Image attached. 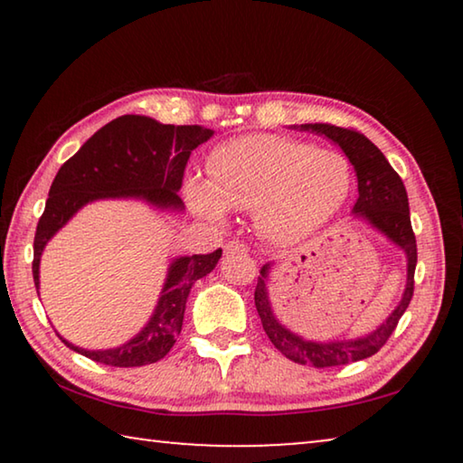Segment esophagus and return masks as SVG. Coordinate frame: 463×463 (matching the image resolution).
<instances>
[{
	"mask_svg": "<svg viewBox=\"0 0 463 463\" xmlns=\"http://www.w3.org/2000/svg\"><path fill=\"white\" fill-rule=\"evenodd\" d=\"M224 253L226 255H232V253H247V247L242 245V242H239V241H229V242H224Z\"/></svg>",
	"mask_w": 463,
	"mask_h": 463,
	"instance_id": "esophagus-1",
	"label": "esophagus"
}]
</instances>
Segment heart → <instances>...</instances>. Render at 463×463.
Returning <instances> with one entry per match:
<instances>
[{
    "mask_svg": "<svg viewBox=\"0 0 463 463\" xmlns=\"http://www.w3.org/2000/svg\"><path fill=\"white\" fill-rule=\"evenodd\" d=\"M208 182L192 177L185 194L195 213L221 221L231 210L253 208L265 239L278 245L318 231L349 194L341 155L279 135H247L216 146Z\"/></svg>",
    "mask_w": 463,
    "mask_h": 463,
    "instance_id": "obj_1",
    "label": "heart"
}]
</instances>
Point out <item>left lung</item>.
Instances as JSON below:
<instances>
[{"mask_svg": "<svg viewBox=\"0 0 463 463\" xmlns=\"http://www.w3.org/2000/svg\"><path fill=\"white\" fill-rule=\"evenodd\" d=\"M300 130H312L317 135L331 138L341 151L347 155L357 175V202L354 214L370 222L373 229L401 247L406 255V288L402 300L392 310L386 323L380 325L373 333L349 341H308L302 339L279 323L273 315L269 292H268V273L269 263L261 268V276L257 278L255 288V307L260 312L263 331L268 333L269 341L276 345L288 359L296 364L312 367H335L359 362V359L372 357L386 345L390 335L394 333L398 320L402 318L404 310L409 308L414 292V268H417V239H414L409 210V195L401 175L396 174L386 156L375 146L370 138L354 128H341L333 124H302Z\"/></svg>", "mask_w": 463, "mask_h": 463, "instance_id": "8db88e82", "label": "left lung"}]
</instances>
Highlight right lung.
I'll use <instances>...</instances> for the list:
<instances>
[{
	"label": "right lung",
	"mask_w": 463,
	"mask_h": 463,
	"mask_svg": "<svg viewBox=\"0 0 463 463\" xmlns=\"http://www.w3.org/2000/svg\"><path fill=\"white\" fill-rule=\"evenodd\" d=\"M214 132L198 124H161L146 116L127 114L101 127L71 159L65 161L51 185L44 213L34 234L33 276L38 289V268L44 245L69 222L77 210L93 200L138 198L161 210H184L177 192L192 151ZM222 249L208 255L179 257L169 265L165 286L146 326L135 339L116 349L88 351L61 341L93 362L112 367H138L159 362L182 333L185 302L195 279L208 276Z\"/></svg>",
	"instance_id": "obj_1"
}]
</instances>
